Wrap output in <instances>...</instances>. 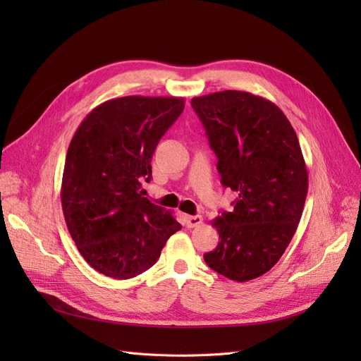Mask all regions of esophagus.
<instances>
[{
    "instance_id": "esophagus-1",
    "label": "esophagus",
    "mask_w": 361,
    "mask_h": 361,
    "mask_svg": "<svg viewBox=\"0 0 361 361\" xmlns=\"http://www.w3.org/2000/svg\"><path fill=\"white\" fill-rule=\"evenodd\" d=\"M203 223L202 215H185V226L187 227H197Z\"/></svg>"
}]
</instances>
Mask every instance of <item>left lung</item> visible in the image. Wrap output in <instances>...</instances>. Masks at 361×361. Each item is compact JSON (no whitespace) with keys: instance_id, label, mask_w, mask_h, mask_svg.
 <instances>
[{"instance_id":"obj_1","label":"left lung","mask_w":361,"mask_h":361,"mask_svg":"<svg viewBox=\"0 0 361 361\" xmlns=\"http://www.w3.org/2000/svg\"><path fill=\"white\" fill-rule=\"evenodd\" d=\"M191 105L223 187L238 192L233 211L212 221L220 243L204 262L235 281L257 279L277 264L301 220L309 174L297 134L276 104L248 92H216Z\"/></svg>"}]
</instances>
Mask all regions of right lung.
Listing matches in <instances>:
<instances>
[{
  "label": "right lung",
  "instance_id": "right-lung-1",
  "mask_svg": "<svg viewBox=\"0 0 361 361\" xmlns=\"http://www.w3.org/2000/svg\"><path fill=\"white\" fill-rule=\"evenodd\" d=\"M185 106L183 97L125 96L97 105L71 141L61 180L69 233L87 264L126 280L158 260L180 231L169 211L143 197L152 155Z\"/></svg>",
  "mask_w": 361,
  "mask_h": 361
}]
</instances>
